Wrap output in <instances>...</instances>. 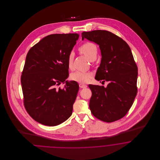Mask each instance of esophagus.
Returning <instances> with one entry per match:
<instances>
[{
	"label": "esophagus",
	"instance_id": "obj_1",
	"mask_svg": "<svg viewBox=\"0 0 160 160\" xmlns=\"http://www.w3.org/2000/svg\"><path fill=\"white\" fill-rule=\"evenodd\" d=\"M79 87L80 88H87V85L84 84L80 83L79 84Z\"/></svg>",
	"mask_w": 160,
	"mask_h": 160
}]
</instances>
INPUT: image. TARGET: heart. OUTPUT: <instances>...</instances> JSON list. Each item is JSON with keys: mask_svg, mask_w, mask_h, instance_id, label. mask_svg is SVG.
Returning <instances> with one entry per match:
<instances>
[{"mask_svg": "<svg viewBox=\"0 0 160 160\" xmlns=\"http://www.w3.org/2000/svg\"><path fill=\"white\" fill-rule=\"evenodd\" d=\"M79 51L86 56L90 61H95L98 54V47L97 45L92 42H86L79 47ZM74 54L73 52L69 53L68 57V66L69 69H72L73 59ZM91 73L77 71L72 72L70 78L72 80L80 83H86L89 82L91 79Z\"/></svg>", "mask_w": 160, "mask_h": 160, "instance_id": "heart-1", "label": "heart"}]
</instances>
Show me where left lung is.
<instances>
[{"instance_id": "8db88e82", "label": "left lung", "mask_w": 160, "mask_h": 160, "mask_svg": "<svg viewBox=\"0 0 160 160\" xmlns=\"http://www.w3.org/2000/svg\"><path fill=\"white\" fill-rule=\"evenodd\" d=\"M84 38L99 45L101 61L95 79L108 82L107 88L89 84V108L99 120L114 122L124 117L137 95L138 68L131 48L122 38L109 31L83 32Z\"/></svg>"}]
</instances>
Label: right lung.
Masks as SVG:
<instances>
[{
  "instance_id": "add662e5",
  "label": "right lung",
  "mask_w": 160,
  "mask_h": 160,
  "mask_svg": "<svg viewBox=\"0 0 160 160\" xmlns=\"http://www.w3.org/2000/svg\"><path fill=\"white\" fill-rule=\"evenodd\" d=\"M77 33L52 34L42 38L27 54L21 83L24 107L37 122L56 126L71 116L79 86L68 77V57ZM66 85L58 88L61 83Z\"/></svg>"
}]
</instances>
